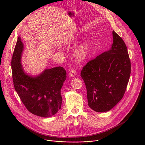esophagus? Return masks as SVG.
<instances>
[{
  "instance_id": "esophagus-1",
  "label": "esophagus",
  "mask_w": 145,
  "mask_h": 145,
  "mask_svg": "<svg viewBox=\"0 0 145 145\" xmlns=\"http://www.w3.org/2000/svg\"><path fill=\"white\" fill-rule=\"evenodd\" d=\"M77 74V73L74 70V69H71L69 72V75L72 77H74L76 76Z\"/></svg>"
}]
</instances>
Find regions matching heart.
<instances>
[{
  "instance_id": "b5f03b06",
  "label": "heart",
  "mask_w": 145,
  "mask_h": 145,
  "mask_svg": "<svg viewBox=\"0 0 145 145\" xmlns=\"http://www.w3.org/2000/svg\"><path fill=\"white\" fill-rule=\"evenodd\" d=\"M90 50V42L87 40L78 45L74 50L73 55L76 61H84L88 56Z\"/></svg>"
}]
</instances>
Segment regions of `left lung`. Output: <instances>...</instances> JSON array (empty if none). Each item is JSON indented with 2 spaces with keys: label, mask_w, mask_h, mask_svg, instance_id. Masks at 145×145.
<instances>
[{
  "label": "left lung",
  "mask_w": 145,
  "mask_h": 145,
  "mask_svg": "<svg viewBox=\"0 0 145 145\" xmlns=\"http://www.w3.org/2000/svg\"><path fill=\"white\" fill-rule=\"evenodd\" d=\"M111 48L90 61L81 76L87 88L89 107L96 112L111 110L125 93L131 73V63L123 40L112 31Z\"/></svg>",
  "instance_id": "left-lung-1"
}]
</instances>
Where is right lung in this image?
Returning <instances> with one entry per match:
<instances>
[{
	"mask_svg": "<svg viewBox=\"0 0 145 145\" xmlns=\"http://www.w3.org/2000/svg\"><path fill=\"white\" fill-rule=\"evenodd\" d=\"M24 51L19 37L11 60L15 89L29 111L40 117H51L61 107V90L67 78L66 71L57 67L45 69L37 75L28 74L21 63Z\"/></svg>",
	"mask_w": 145,
	"mask_h": 145,
	"instance_id": "obj_1",
	"label": "right lung"
}]
</instances>
